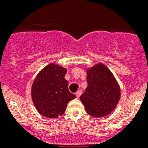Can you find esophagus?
Listing matches in <instances>:
<instances>
[{"mask_svg": "<svg viewBox=\"0 0 148 148\" xmlns=\"http://www.w3.org/2000/svg\"><path fill=\"white\" fill-rule=\"evenodd\" d=\"M81 95H82V91L81 90H79V91H77V92H76V96H77V98L81 96Z\"/></svg>", "mask_w": 148, "mask_h": 148, "instance_id": "obj_1", "label": "esophagus"}]
</instances>
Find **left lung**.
I'll use <instances>...</instances> for the list:
<instances>
[{
	"instance_id": "obj_1",
	"label": "left lung",
	"mask_w": 148,
	"mask_h": 148,
	"mask_svg": "<svg viewBox=\"0 0 148 148\" xmlns=\"http://www.w3.org/2000/svg\"><path fill=\"white\" fill-rule=\"evenodd\" d=\"M87 87L80 97L85 110L94 117L107 116L120 99V88L110 69L102 63L86 70Z\"/></svg>"
}]
</instances>
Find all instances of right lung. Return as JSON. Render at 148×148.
Here are the masks:
<instances>
[{
	"label": "right lung",
	"mask_w": 148,
	"mask_h": 148,
	"mask_svg": "<svg viewBox=\"0 0 148 148\" xmlns=\"http://www.w3.org/2000/svg\"><path fill=\"white\" fill-rule=\"evenodd\" d=\"M66 69L49 64L37 74L31 87V97L37 111L48 118L65 112L67 104L76 96L69 91L65 79Z\"/></svg>",
	"instance_id": "1"
}]
</instances>
